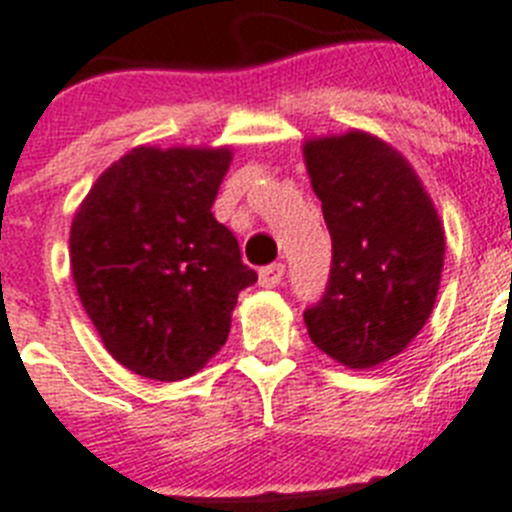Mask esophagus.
<instances>
[{"label":"esophagus","instance_id":"34e87169","mask_svg":"<svg viewBox=\"0 0 512 512\" xmlns=\"http://www.w3.org/2000/svg\"><path fill=\"white\" fill-rule=\"evenodd\" d=\"M283 276H286V268H283L281 263L268 265V268L260 270V286H263V289H276V286L283 283Z\"/></svg>","mask_w":512,"mask_h":512}]
</instances>
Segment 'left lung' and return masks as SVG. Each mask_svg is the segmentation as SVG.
I'll return each mask as SVG.
<instances>
[{"label": "left lung", "instance_id": "8db88e82", "mask_svg": "<svg viewBox=\"0 0 512 512\" xmlns=\"http://www.w3.org/2000/svg\"><path fill=\"white\" fill-rule=\"evenodd\" d=\"M302 153L333 242L328 289L304 325L322 354L372 369L401 354L432 315L445 229L414 166L380 137H309Z\"/></svg>", "mask_w": 512, "mask_h": 512}]
</instances>
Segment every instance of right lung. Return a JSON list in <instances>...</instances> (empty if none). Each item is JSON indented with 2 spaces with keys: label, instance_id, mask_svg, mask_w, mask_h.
Returning <instances> with one entry per match:
<instances>
[{
  "label": "right lung",
  "instance_id": "add662e5",
  "mask_svg": "<svg viewBox=\"0 0 512 512\" xmlns=\"http://www.w3.org/2000/svg\"><path fill=\"white\" fill-rule=\"evenodd\" d=\"M234 150L137 145L98 176L70 229L77 296L103 346L148 380H187L229 338L257 281L210 213Z\"/></svg>",
  "mask_w": 512,
  "mask_h": 512
}]
</instances>
